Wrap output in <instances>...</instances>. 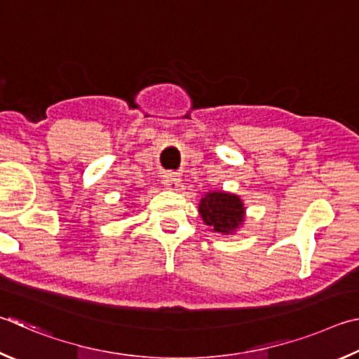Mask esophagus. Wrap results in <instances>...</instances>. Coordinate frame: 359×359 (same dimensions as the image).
<instances>
[{
	"label": "esophagus",
	"instance_id": "1",
	"mask_svg": "<svg viewBox=\"0 0 359 359\" xmlns=\"http://www.w3.org/2000/svg\"><path fill=\"white\" fill-rule=\"evenodd\" d=\"M163 186H165V189L176 192V191H180V187H181V180L176 178V176L172 173L165 175V178H163Z\"/></svg>",
	"mask_w": 359,
	"mask_h": 359
}]
</instances>
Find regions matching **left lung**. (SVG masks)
<instances>
[{
	"instance_id": "8db88e82",
	"label": "left lung",
	"mask_w": 359,
	"mask_h": 359,
	"mask_svg": "<svg viewBox=\"0 0 359 359\" xmlns=\"http://www.w3.org/2000/svg\"><path fill=\"white\" fill-rule=\"evenodd\" d=\"M198 212L212 231L231 235L243 225L246 208L243 200L235 194L219 191L208 192L200 200Z\"/></svg>"
}]
</instances>
